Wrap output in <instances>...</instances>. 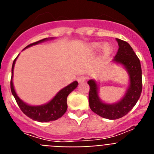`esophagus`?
<instances>
[{
    "label": "esophagus",
    "instance_id": "esophagus-1",
    "mask_svg": "<svg viewBox=\"0 0 154 154\" xmlns=\"http://www.w3.org/2000/svg\"><path fill=\"white\" fill-rule=\"evenodd\" d=\"M87 80V77L85 75H80L78 78V82L79 83L81 82H85Z\"/></svg>",
    "mask_w": 154,
    "mask_h": 154
}]
</instances>
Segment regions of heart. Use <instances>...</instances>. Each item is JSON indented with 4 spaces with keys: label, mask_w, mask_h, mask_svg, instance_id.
Instances as JSON below:
<instances>
[{
    "label": "heart",
    "mask_w": 154,
    "mask_h": 154,
    "mask_svg": "<svg viewBox=\"0 0 154 154\" xmlns=\"http://www.w3.org/2000/svg\"><path fill=\"white\" fill-rule=\"evenodd\" d=\"M101 47H102V44H100V43H94V44L92 45V48H93L94 50L99 49ZM103 54H104L105 55H108L111 52V51H112V48H111V47H110L108 44L105 45L104 47H103Z\"/></svg>",
    "instance_id": "b5f03b06"
}]
</instances>
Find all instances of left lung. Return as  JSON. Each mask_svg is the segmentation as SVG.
<instances>
[{"label":"left lung","instance_id":"obj_1","mask_svg":"<svg viewBox=\"0 0 154 154\" xmlns=\"http://www.w3.org/2000/svg\"><path fill=\"white\" fill-rule=\"evenodd\" d=\"M116 41L119 49L114 61L122 64L130 75V87L124 97L115 104H106L99 99L96 82L92 79L88 81L90 88L89 102L91 110L102 117L109 119H119L126 116L135 106L142 92V69L140 59L127 42L118 38Z\"/></svg>","mask_w":154,"mask_h":154}]
</instances>
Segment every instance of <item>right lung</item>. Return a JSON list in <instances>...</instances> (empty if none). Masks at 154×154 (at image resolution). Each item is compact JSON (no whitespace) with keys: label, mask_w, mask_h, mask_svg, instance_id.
Instances as JSON below:
<instances>
[{"label":"right lung","mask_w":154,"mask_h":154,"mask_svg":"<svg viewBox=\"0 0 154 154\" xmlns=\"http://www.w3.org/2000/svg\"><path fill=\"white\" fill-rule=\"evenodd\" d=\"M45 40H47V38H44L42 39V40L38 41V42H34L32 44L28 45L27 47H25V48L30 47V46L38 44L40 42H44ZM17 58L14 60L13 65H12L11 79V90L12 95L14 96L17 105H18L19 108L21 109V111L27 116L32 119L33 120L42 122V123L43 122H49V121L56 120L58 118L62 117V116L65 114V112H66V110H67V96L77 87L78 82H73L71 84H69V85L65 87L64 89H62V90L59 91L56 96L47 104L38 106H29V105L26 104L23 101H21V99H19L18 96H17L15 90L14 89L12 78H13L14 66Z\"/></svg>","instance_id":"add662e5"}]
</instances>
